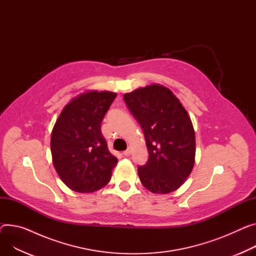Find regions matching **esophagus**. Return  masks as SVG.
<instances>
[{
    "label": "esophagus",
    "mask_w": 256,
    "mask_h": 256,
    "mask_svg": "<svg viewBox=\"0 0 256 256\" xmlns=\"http://www.w3.org/2000/svg\"><path fill=\"white\" fill-rule=\"evenodd\" d=\"M130 154H131V148H127L126 150H124V152H123V154H124V156H128Z\"/></svg>",
    "instance_id": "esophagus-1"
}]
</instances>
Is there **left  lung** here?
<instances>
[{
    "instance_id": "obj_1",
    "label": "left lung",
    "mask_w": 256,
    "mask_h": 256,
    "mask_svg": "<svg viewBox=\"0 0 256 256\" xmlns=\"http://www.w3.org/2000/svg\"><path fill=\"white\" fill-rule=\"evenodd\" d=\"M124 100L144 131L148 150L146 163L137 169L142 184L154 194L178 190L194 163V131L188 112L161 85L136 89Z\"/></svg>"
}]
</instances>
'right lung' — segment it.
I'll return each instance as SVG.
<instances>
[{
    "instance_id": "add662e5",
    "label": "right lung",
    "mask_w": 256,
    "mask_h": 256,
    "mask_svg": "<svg viewBox=\"0 0 256 256\" xmlns=\"http://www.w3.org/2000/svg\"><path fill=\"white\" fill-rule=\"evenodd\" d=\"M116 94L92 91L66 106L51 135L53 165L72 190L92 192L104 186L118 159L108 148L100 126Z\"/></svg>"
}]
</instances>
